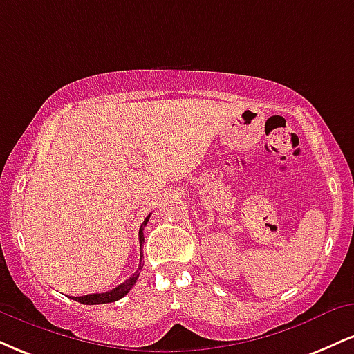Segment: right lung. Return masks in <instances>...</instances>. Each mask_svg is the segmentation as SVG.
Returning <instances> with one entry per match:
<instances>
[{
	"mask_svg": "<svg viewBox=\"0 0 354 354\" xmlns=\"http://www.w3.org/2000/svg\"><path fill=\"white\" fill-rule=\"evenodd\" d=\"M148 219H149V216L145 219L143 225H141V228H140V243H143V241H145L143 230H145V226L148 225ZM141 256H143V254H141ZM141 270H143V266H141V263H140V266H138V270L135 271V274H131V276H129L128 279H126L124 283H121L120 286H116V288H113V290L106 291V293H95V295H84V296H71V299H75V301L83 303V304H104V303H115V301H118V299L123 298L124 295H128V293H129V290H131V288L135 286L136 279L140 278Z\"/></svg>",
	"mask_w": 354,
	"mask_h": 354,
	"instance_id": "add662e5",
	"label": "right lung"
}]
</instances>
